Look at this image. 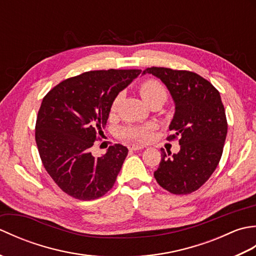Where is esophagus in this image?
<instances>
[{"label":"esophagus","mask_w":256,"mask_h":256,"mask_svg":"<svg viewBox=\"0 0 256 256\" xmlns=\"http://www.w3.org/2000/svg\"><path fill=\"white\" fill-rule=\"evenodd\" d=\"M146 146L144 145H138V144H133V145H130V150H144Z\"/></svg>","instance_id":"1"}]
</instances>
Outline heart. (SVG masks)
<instances>
[{"label": "heart", "instance_id": "obj_1", "mask_svg": "<svg viewBox=\"0 0 256 256\" xmlns=\"http://www.w3.org/2000/svg\"><path fill=\"white\" fill-rule=\"evenodd\" d=\"M140 94L142 96L144 101L150 106L154 102L164 103L167 99V91L165 86L160 82L153 79L146 80L140 86ZM122 99V94H118L112 102L111 112H116L118 106V103ZM150 125H131L121 130V136L132 138L135 140H146L150 136Z\"/></svg>", "mask_w": 256, "mask_h": 256}]
</instances>
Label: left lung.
Returning a JSON list of instances; mask_svg holds the SVG:
<instances>
[{
    "instance_id": "obj_1",
    "label": "left lung",
    "mask_w": 256,
    "mask_h": 256,
    "mask_svg": "<svg viewBox=\"0 0 256 256\" xmlns=\"http://www.w3.org/2000/svg\"><path fill=\"white\" fill-rule=\"evenodd\" d=\"M146 74L160 79L170 91L175 113L167 140L179 138L180 145L177 154L160 150L155 179L172 194H192L208 180L224 152L228 123L220 94L208 80L186 70L152 67Z\"/></svg>"
}]
</instances>
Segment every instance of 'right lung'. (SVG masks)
<instances>
[{
	"mask_svg": "<svg viewBox=\"0 0 256 256\" xmlns=\"http://www.w3.org/2000/svg\"><path fill=\"white\" fill-rule=\"evenodd\" d=\"M142 70H96L64 80L42 99L35 138L45 170L58 187L79 200H94L116 180L128 150L121 144L94 157L112 102Z\"/></svg>",
	"mask_w": 256,
	"mask_h": 256,
	"instance_id": "obj_1",
	"label": "right lung"
}]
</instances>
